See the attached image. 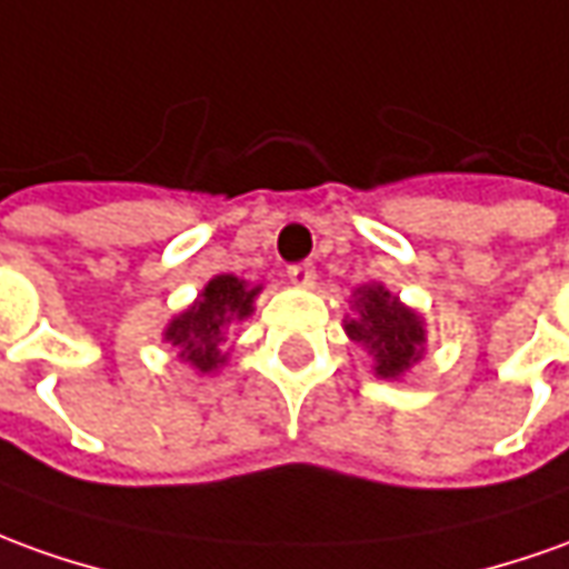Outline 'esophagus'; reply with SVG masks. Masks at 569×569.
Returning a JSON list of instances; mask_svg holds the SVG:
<instances>
[{
    "label": "esophagus",
    "mask_w": 569,
    "mask_h": 569,
    "mask_svg": "<svg viewBox=\"0 0 569 569\" xmlns=\"http://www.w3.org/2000/svg\"><path fill=\"white\" fill-rule=\"evenodd\" d=\"M288 278H291L293 288H312L316 284V269H312V262H297L288 269Z\"/></svg>",
    "instance_id": "34e87169"
}]
</instances>
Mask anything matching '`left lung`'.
<instances>
[{
	"label": "left lung",
	"instance_id": "1",
	"mask_svg": "<svg viewBox=\"0 0 569 569\" xmlns=\"http://www.w3.org/2000/svg\"><path fill=\"white\" fill-rule=\"evenodd\" d=\"M352 316H343V331L371 356V371L383 381H402L425 359L427 325L418 309L406 307L381 281L352 291Z\"/></svg>",
	"mask_w": 569,
	"mask_h": 569
}]
</instances>
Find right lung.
I'll return each instance as SVG.
<instances>
[{
  "mask_svg": "<svg viewBox=\"0 0 569 569\" xmlns=\"http://www.w3.org/2000/svg\"><path fill=\"white\" fill-rule=\"evenodd\" d=\"M260 293L262 284H250L232 272H219L203 284L194 303H188L167 322L163 343H170L176 356L198 375H217L229 362V331L253 316Z\"/></svg>",
  "mask_w": 569,
  "mask_h": 569,
  "instance_id": "right-lung-1",
  "label": "right lung"
}]
</instances>
